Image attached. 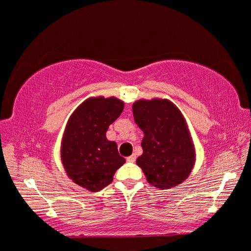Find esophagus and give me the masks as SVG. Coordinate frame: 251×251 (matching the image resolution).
Masks as SVG:
<instances>
[{"label": "esophagus", "mask_w": 251, "mask_h": 251, "mask_svg": "<svg viewBox=\"0 0 251 251\" xmlns=\"http://www.w3.org/2000/svg\"><path fill=\"white\" fill-rule=\"evenodd\" d=\"M126 161H128V162H135V161H136V156H135V155L128 156V157H126Z\"/></svg>", "instance_id": "34e87169"}]
</instances>
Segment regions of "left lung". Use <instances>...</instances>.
Segmentation results:
<instances>
[{"label": "left lung", "instance_id": "8db88e82", "mask_svg": "<svg viewBox=\"0 0 251 251\" xmlns=\"http://www.w3.org/2000/svg\"><path fill=\"white\" fill-rule=\"evenodd\" d=\"M132 112L144 132L137 164L147 181L161 190L183 183L193 169L195 153L179 109L167 99H143L132 105Z\"/></svg>", "mask_w": 251, "mask_h": 251}]
</instances>
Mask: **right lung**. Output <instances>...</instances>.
Instances as JSON below:
<instances>
[{
    "label": "right lung",
    "mask_w": 251,
    "mask_h": 251,
    "mask_svg": "<svg viewBox=\"0 0 251 251\" xmlns=\"http://www.w3.org/2000/svg\"><path fill=\"white\" fill-rule=\"evenodd\" d=\"M123 101L115 97L90 98L68 120L61 145V161L75 184L98 192L112 183L126 162L114 142L106 138L109 125L121 115Z\"/></svg>",
    "instance_id": "1"
}]
</instances>
